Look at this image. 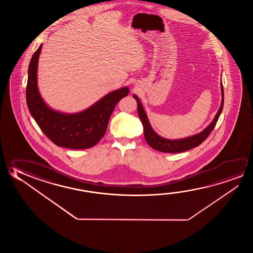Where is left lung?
I'll use <instances>...</instances> for the list:
<instances>
[{
  "mask_svg": "<svg viewBox=\"0 0 253 253\" xmlns=\"http://www.w3.org/2000/svg\"><path fill=\"white\" fill-rule=\"evenodd\" d=\"M133 97L137 100V112H138V116H139L143 126H144V135H145V140L153 149L157 150L162 153H182V152H185L191 148H194L196 146H199L200 144H202L203 141L207 139V137L210 135V133L215 127L217 121L219 119L220 113L222 111L224 104L223 85L221 83V104H220V107L216 114L214 119L212 120L211 124L208 125L203 131H201L199 134H196L191 137H185V138L172 140V139H167V138L159 136L157 133L153 130V128L151 127L149 121H148L147 116H146L143 106L141 104L140 100L136 95H133Z\"/></svg>",
  "mask_w": 253,
  "mask_h": 253,
  "instance_id": "8db88e82",
  "label": "left lung"
}]
</instances>
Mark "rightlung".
Listing matches in <instances>:
<instances>
[{
    "instance_id": "add662e5",
    "label": "right lung",
    "mask_w": 253,
    "mask_h": 253,
    "mask_svg": "<svg viewBox=\"0 0 253 253\" xmlns=\"http://www.w3.org/2000/svg\"><path fill=\"white\" fill-rule=\"evenodd\" d=\"M42 45L34 53L28 68L26 102L42 132L54 144L70 149H87L103 137L114 108L128 94V87L112 91L91 107L77 114L54 111L42 100L38 89L37 70Z\"/></svg>"
}]
</instances>
